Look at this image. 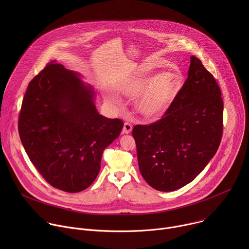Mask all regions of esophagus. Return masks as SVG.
<instances>
[{
    "mask_svg": "<svg viewBox=\"0 0 249 249\" xmlns=\"http://www.w3.org/2000/svg\"><path fill=\"white\" fill-rule=\"evenodd\" d=\"M132 128H133L132 125H131L130 123L126 122V123L124 124V127H123V133H124V134H129V133H131Z\"/></svg>",
    "mask_w": 249,
    "mask_h": 249,
    "instance_id": "34e87169",
    "label": "esophagus"
}]
</instances>
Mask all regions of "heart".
<instances>
[{"label":"heart","mask_w":249,"mask_h":249,"mask_svg":"<svg viewBox=\"0 0 249 249\" xmlns=\"http://www.w3.org/2000/svg\"><path fill=\"white\" fill-rule=\"evenodd\" d=\"M182 86L183 76L180 73L166 72L144 78L125 89L124 92L131 96L143 93L137 101L138 112L149 119H159L171 107ZM106 98L116 102V97L112 93H108Z\"/></svg>","instance_id":"heart-1"}]
</instances>
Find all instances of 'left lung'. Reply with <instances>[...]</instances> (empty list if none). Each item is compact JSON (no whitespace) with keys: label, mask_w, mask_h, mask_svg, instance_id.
<instances>
[{"label":"left lung","mask_w":249,"mask_h":249,"mask_svg":"<svg viewBox=\"0 0 249 249\" xmlns=\"http://www.w3.org/2000/svg\"><path fill=\"white\" fill-rule=\"evenodd\" d=\"M213 75L195 56L188 78L163 117L136 125L139 169L159 191L179 189L195 179L215 156L223 135L224 102Z\"/></svg>","instance_id":"8db88e82"}]
</instances>
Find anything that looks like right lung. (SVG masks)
Returning <instances> with one entry per match:
<instances>
[{
  "label": "right lung",
  "mask_w": 249,
  "mask_h": 249,
  "mask_svg": "<svg viewBox=\"0 0 249 249\" xmlns=\"http://www.w3.org/2000/svg\"><path fill=\"white\" fill-rule=\"evenodd\" d=\"M94 98L79 73L54 61L24 94L18 118L22 146L43 178L62 191L87 189L100 170L104 149L122 131V120L100 115Z\"/></svg>",
  "instance_id": "right-lung-1"
}]
</instances>
